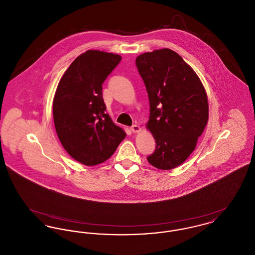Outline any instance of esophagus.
<instances>
[{
    "label": "esophagus",
    "instance_id": "esophagus-1",
    "mask_svg": "<svg viewBox=\"0 0 255 255\" xmlns=\"http://www.w3.org/2000/svg\"><path fill=\"white\" fill-rule=\"evenodd\" d=\"M130 129H131V131L133 133H138L140 131V127L138 125H136V124H133V126H131Z\"/></svg>",
    "mask_w": 255,
    "mask_h": 255
}]
</instances>
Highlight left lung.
<instances>
[{
  "label": "left lung",
  "mask_w": 255,
  "mask_h": 255,
  "mask_svg": "<svg viewBox=\"0 0 255 255\" xmlns=\"http://www.w3.org/2000/svg\"><path fill=\"white\" fill-rule=\"evenodd\" d=\"M135 65L150 104L146 128L157 143L147 160L158 169H173L194 151L206 128V90L193 69L172 49L142 53Z\"/></svg>",
  "instance_id": "left-lung-1"
}]
</instances>
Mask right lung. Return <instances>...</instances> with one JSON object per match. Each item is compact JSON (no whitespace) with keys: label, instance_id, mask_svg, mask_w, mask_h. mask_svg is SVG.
Wrapping results in <instances>:
<instances>
[{"label":"right lung","instance_id":"add662e5","mask_svg":"<svg viewBox=\"0 0 255 255\" xmlns=\"http://www.w3.org/2000/svg\"><path fill=\"white\" fill-rule=\"evenodd\" d=\"M122 56L87 50L61 77L53 98V121L59 140L75 160L88 166L104 162L126 136L108 114L102 84Z\"/></svg>","mask_w":255,"mask_h":255}]
</instances>
